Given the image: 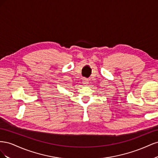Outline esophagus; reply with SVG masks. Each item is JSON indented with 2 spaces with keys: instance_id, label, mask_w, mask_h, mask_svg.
Returning <instances> with one entry per match:
<instances>
[{
  "instance_id": "1",
  "label": "esophagus",
  "mask_w": 158,
  "mask_h": 158,
  "mask_svg": "<svg viewBox=\"0 0 158 158\" xmlns=\"http://www.w3.org/2000/svg\"><path fill=\"white\" fill-rule=\"evenodd\" d=\"M88 80L86 79V78H84L82 80V84L84 85H87L88 84Z\"/></svg>"
}]
</instances>
